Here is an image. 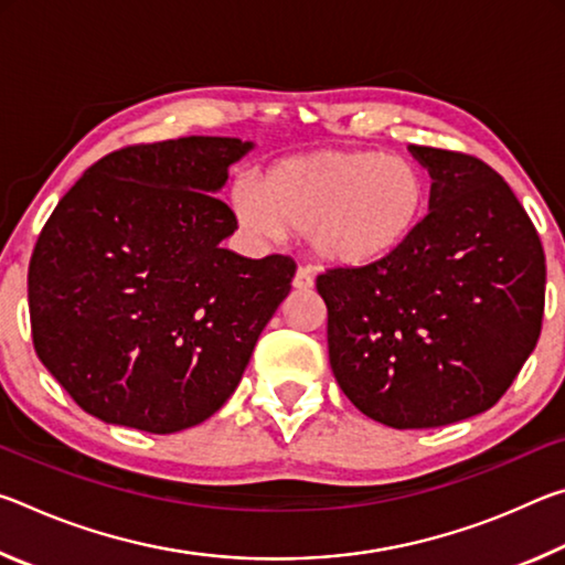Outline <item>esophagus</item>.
<instances>
[{
	"label": "esophagus",
	"instance_id": "1",
	"mask_svg": "<svg viewBox=\"0 0 565 565\" xmlns=\"http://www.w3.org/2000/svg\"><path fill=\"white\" fill-rule=\"evenodd\" d=\"M313 286V276H311V271L309 269H303V266H299V269H296V274H294V289H299V291H309Z\"/></svg>",
	"mask_w": 565,
	"mask_h": 565
}]
</instances>
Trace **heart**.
Here are the masks:
<instances>
[{
	"label": "heart",
	"mask_w": 565,
	"mask_h": 565,
	"mask_svg": "<svg viewBox=\"0 0 565 565\" xmlns=\"http://www.w3.org/2000/svg\"><path fill=\"white\" fill-rule=\"evenodd\" d=\"M431 177L416 159L376 149H323L276 159L259 184L238 181V224L259 236L303 234L319 259L371 269L414 242L431 209Z\"/></svg>",
	"instance_id": "obj_1"
}]
</instances>
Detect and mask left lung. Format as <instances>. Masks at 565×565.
<instances>
[{"mask_svg": "<svg viewBox=\"0 0 565 565\" xmlns=\"http://www.w3.org/2000/svg\"><path fill=\"white\" fill-rule=\"evenodd\" d=\"M431 212L394 259L327 269L329 361L361 414L436 428L491 408L541 337L546 254L499 171L463 151L411 147Z\"/></svg>", "mask_w": 565, "mask_h": 565, "instance_id": "obj_1", "label": "left lung"}]
</instances>
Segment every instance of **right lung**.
<instances>
[{
    "mask_svg": "<svg viewBox=\"0 0 565 565\" xmlns=\"http://www.w3.org/2000/svg\"><path fill=\"white\" fill-rule=\"evenodd\" d=\"M248 149L232 137L121 147L46 218L30 262L32 341L87 414L177 434L236 391L296 274L284 254L218 246L236 216L216 191Z\"/></svg>",
    "mask_w": 565,
    "mask_h": 565,
    "instance_id": "1",
    "label": "right lung"
}]
</instances>
